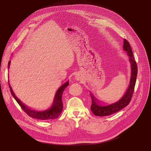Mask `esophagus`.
<instances>
[{"instance_id": "1", "label": "esophagus", "mask_w": 151, "mask_h": 151, "mask_svg": "<svg viewBox=\"0 0 151 151\" xmlns=\"http://www.w3.org/2000/svg\"><path fill=\"white\" fill-rule=\"evenodd\" d=\"M75 78H76V79L77 81H81V77L80 75H78V74L75 76Z\"/></svg>"}]
</instances>
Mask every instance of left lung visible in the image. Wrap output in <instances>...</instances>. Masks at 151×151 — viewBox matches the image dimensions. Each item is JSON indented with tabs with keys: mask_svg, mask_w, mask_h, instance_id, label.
I'll list each match as a JSON object with an SVG mask.
<instances>
[{
	"mask_svg": "<svg viewBox=\"0 0 151 151\" xmlns=\"http://www.w3.org/2000/svg\"><path fill=\"white\" fill-rule=\"evenodd\" d=\"M123 49L127 52L128 57L129 61L131 63V78L130 85H129L127 91L123 97L118 101L107 106H102L99 104L98 100L94 97L92 93L90 94L92 99V104L91 106V110L92 112L96 115L99 116H106L114 114L127 106L130 103L133 96L134 89L136 85V78L137 75V66L136 61L134 60L132 48L129 42L124 39Z\"/></svg>",
	"mask_w": 151,
	"mask_h": 151,
	"instance_id": "1",
	"label": "left lung"
}]
</instances>
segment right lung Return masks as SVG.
I'll return each mask as SVG.
<instances>
[{"label": "right lung", "mask_w": 151, "mask_h": 151, "mask_svg": "<svg viewBox=\"0 0 151 151\" xmlns=\"http://www.w3.org/2000/svg\"><path fill=\"white\" fill-rule=\"evenodd\" d=\"M10 63H11V61H9L8 63V69H9V67H10ZM8 83H9V81H8ZM68 85H69V81H67L63 85H62L58 89L55 95L52 105L49 109H47L45 111H37L30 109L29 107H28L24 103L21 102L15 96V94L14 93L12 90L11 85L9 83V87L11 94L14 97L17 102L21 106V109H22L29 116L35 119H37L40 120L54 119L57 118L60 115V114L63 111V101H62V94L64 90H65V88L68 87Z\"/></svg>", "instance_id": "right-lung-1"}]
</instances>
